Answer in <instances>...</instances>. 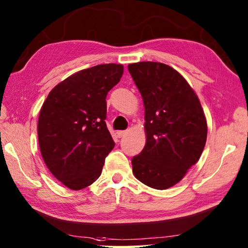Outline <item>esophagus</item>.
I'll use <instances>...</instances> for the list:
<instances>
[{"mask_svg": "<svg viewBox=\"0 0 248 248\" xmlns=\"http://www.w3.org/2000/svg\"><path fill=\"white\" fill-rule=\"evenodd\" d=\"M125 134H127V131H118L117 132V136H118V138H123L124 137Z\"/></svg>", "mask_w": 248, "mask_h": 248, "instance_id": "esophagus-1", "label": "esophagus"}]
</instances>
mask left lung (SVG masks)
<instances>
[{"mask_svg": "<svg viewBox=\"0 0 248 248\" xmlns=\"http://www.w3.org/2000/svg\"><path fill=\"white\" fill-rule=\"evenodd\" d=\"M145 107L146 144L132 158L136 178L145 186H173L197 163L207 139L199 97L172 67L155 62L128 66Z\"/></svg>", "mask_w": 248, "mask_h": 248, "instance_id": "8db88e82", "label": "left lung"}]
</instances>
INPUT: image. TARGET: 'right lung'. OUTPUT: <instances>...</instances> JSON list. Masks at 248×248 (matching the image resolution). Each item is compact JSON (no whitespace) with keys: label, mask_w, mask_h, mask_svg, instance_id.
<instances>
[{"label":"right lung","mask_w":248,"mask_h":248,"mask_svg":"<svg viewBox=\"0 0 248 248\" xmlns=\"http://www.w3.org/2000/svg\"><path fill=\"white\" fill-rule=\"evenodd\" d=\"M124 66L103 64L78 71L43 103L38 139L44 163L58 181L81 190L96 181L115 142L106 127V96Z\"/></svg>","instance_id":"1"}]
</instances>
